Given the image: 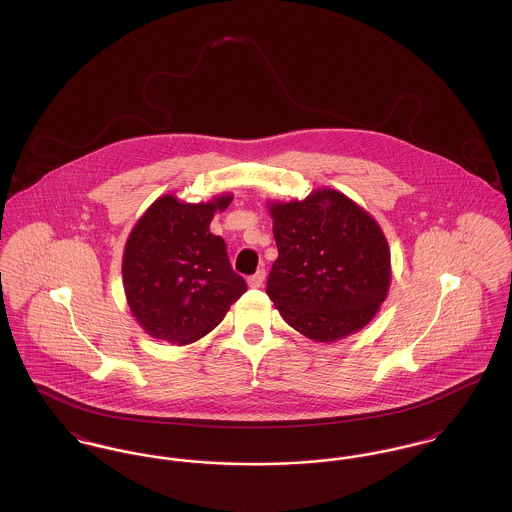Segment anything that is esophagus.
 Masks as SVG:
<instances>
[{
    "mask_svg": "<svg viewBox=\"0 0 512 512\" xmlns=\"http://www.w3.org/2000/svg\"><path fill=\"white\" fill-rule=\"evenodd\" d=\"M265 270H257L253 276H249V280H247V284L251 286V288H261L263 286V282H265Z\"/></svg>",
    "mask_w": 512,
    "mask_h": 512,
    "instance_id": "34e87169",
    "label": "esophagus"
}]
</instances>
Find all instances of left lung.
<instances>
[{
	"instance_id": "left-lung-1",
	"label": "left lung",
	"mask_w": 512,
	"mask_h": 512,
	"mask_svg": "<svg viewBox=\"0 0 512 512\" xmlns=\"http://www.w3.org/2000/svg\"><path fill=\"white\" fill-rule=\"evenodd\" d=\"M278 259L267 293L305 338H347L378 313L391 282L390 245L380 224L332 188L301 201H270Z\"/></svg>"
}]
</instances>
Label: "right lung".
<instances>
[{"mask_svg":"<svg viewBox=\"0 0 512 512\" xmlns=\"http://www.w3.org/2000/svg\"><path fill=\"white\" fill-rule=\"evenodd\" d=\"M232 194L207 203L157 197L134 224L122 255V286L132 317L155 340L188 345L219 326L247 290L226 244L209 224Z\"/></svg>","mask_w":512,"mask_h":512,"instance_id":"right-lung-1","label":"right lung"}]
</instances>
